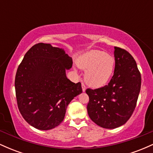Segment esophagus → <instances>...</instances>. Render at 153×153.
I'll list each match as a JSON object with an SVG mask.
<instances>
[{
	"label": "esophagus",
	"mask_w": 153,
	"mask_h": 153,
	"mask_svg": "<svg viewBox=\"0 0 153 153\" xmlns=\"http://www.w3.org/2000/svg\"><path fill=\"white\" fill-rule=\"evenodd\" d=\"M82 90L83 92H85V90H86V87H85V85H84V83H82Z\"/></svg>",
	"instance_id": "obj_1"
}]
</instances>
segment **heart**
<instances>
[{
	"label": "heart",
	"instance_id": "1",
	"mask_svg": "<svg viewBox=\"0 0 153 153\" xmlns=\"http://www.w3.org/2000/svg\"><path fill=\"white\" fill-rule=\"evenodd\" d=\"M77 65L85 71L84 80L89 86L98 88L105 85L113 75L115 59L101 50H92L82 54Z\"/></svg>",
	"mask_w": 153,
	"mask_h": 153
}]
</instances>
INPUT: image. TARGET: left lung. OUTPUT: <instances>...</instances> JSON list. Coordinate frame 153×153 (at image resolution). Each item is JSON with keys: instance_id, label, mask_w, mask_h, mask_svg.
I'll list each match as a JSON object with an SVG mask.
<instances>
[{"instance_id": "left-lung-1", "label": "left lung", "mask_w": 153, "mask_h": 153, "mask_svg": "<svg viewBox=\"0 0 153 153\" xmlns=\"http://www.w3.org/2000/svg\"><path fill=\"white\" fill-rule=\"evenodd\" d=\"M115 68L108 85L85 92L89 96L87 111L97 125L115 129L125 124L134 112L141 88V75L127 51L114 47Z\"/></svg>"}]
</instances>
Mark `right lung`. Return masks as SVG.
<instances>
[{"label": "right lung", "instance_id": "right-lung-1", "mask_svg": "<svg viewBox=\"0 0 153 153\" xmlns=\"http://www.w3.org/2000/svg\"><path fill=\"white\" fill-rule=\"evenodd\" d=\"M73 59L63 49L39 43L24 55L17 69L15 90L21 114L41 130L57 127L71 101L82 93L81 83L66 76Z\"/></svg>", "mask_w": 153, "mask_h": 153}]
</instances>
